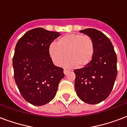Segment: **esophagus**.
Returning <instances> with one entry per match:
<instances>
[{
  "instance_id": "esophagus-1",
  "label": "esophagus",
  "mask_w": 127,
  "mask_h": 127,
  "mask_svg": "<svg viewBox=\"0 0 127 127\" xmlns=\"http://www.w3.org/2000/svg\"><path fill=\"white\" fill-rule=\"evenodd\" d=\"M63 72H64V74H66L68 73V72H69V71H68V70H65V69H64V70H63Z\"/></svg>"
}]
</instances>
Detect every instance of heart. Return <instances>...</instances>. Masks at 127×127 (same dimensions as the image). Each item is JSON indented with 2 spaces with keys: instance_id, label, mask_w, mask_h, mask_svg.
<instances>
[{
  "instance_id": "heart-1",
  "label": "heart",
  "mask_w": 127,
  "mask_h": 127,
  "mask_svg": "<svg viewBox=\"0 0 127 127\" xmlns=\"http://www.w3.org/2000/svg\"><path fill=\"white\" fill-rule=\"evenodd\" d=\"M48 52L53 63L57 66H61L67 57L66 67L84 68L93 58L95 45L89 36L70 34L60 38L57 44H51Z\"/></svg>"
}]
</instances>
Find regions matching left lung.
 <instances>
[{
    "instance_id": "1",
    "label": "left lung",
    "mask_w": 127,
    "mask_h": 127,
    "mask_svg": "<svg viewBox=\"0 0 127 127\" xmlns=\"http://www.w3.org/2000/svg\"><path fill=\"white\" fill-rule=\"evenodd\" d=\"M81 32L93 40L95 53L89 65L76 69L74 87L77 96L88 104H98L111 93L117 75V55L109 38L100 31L87 29Z\"/></svg>"
}]
</instances>
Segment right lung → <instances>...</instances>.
<instances>
[{"label": "right lung", "instance_id": "right-lung-1", "mask_svg": "<svg viewBox=\"0 0 127 127\" xmlns=\"http://www.w3.org/2000/svg\"><path fill=\"white\" fill-rule=\"evenodd\" d=\"M59 32L42 28L32 29L18 40L12 59L14 77L21 95L27 102L42 106L55 98L64 74L49 55V46Z\"/></svg>", "mask_w": 127, "mask_h": 127}]
</instances>
